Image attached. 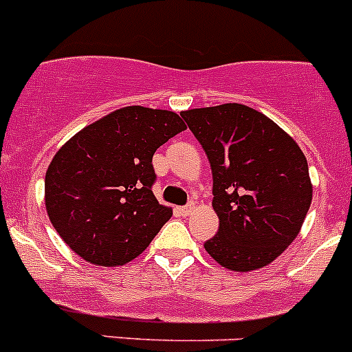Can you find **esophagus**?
I'll list each match as a JSON object with an SVG mask.
<instances>
[{"label":"esophagus","mask_w":352,"mask_h":352,"mask_svg":"<svg viewBox=\"0 0 352 352\" xmlns=\"http://www.w3.org/2000/svg\"><path fill=\"white\" fill-rule=\"evenodd\" d=\"M193 209H195V204H188V206L178 207V210H179V214H182V216H188V214L192 212Z\"/></svg>","instance_id":"obj_1"}]
</instances>
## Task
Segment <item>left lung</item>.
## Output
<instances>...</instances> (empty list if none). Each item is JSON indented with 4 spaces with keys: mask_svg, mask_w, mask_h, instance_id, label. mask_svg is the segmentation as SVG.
<instances>
[{
    "mask_svg": "<svg viewBox=\"0 0 352 352\" xmlns=\"http://www.w3.org/2000/svg\"><path fill=\"white\" fill-rule=\"evenodd\" d=\"M212 170L217 235L204 243L232 271L273 263L299 235L313 185L307 160L292 136L242 103L182 112Z\"/></svg>",
    "mask_w": 352,
    "mask_h": 352,
    "instance_id": "1",
    "label": "left lung"
}]
</instances>
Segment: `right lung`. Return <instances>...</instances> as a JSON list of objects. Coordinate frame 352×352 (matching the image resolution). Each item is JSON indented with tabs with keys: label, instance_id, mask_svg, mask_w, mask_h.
<instances>
[{
	"label": "right lung",
	"instance_id": "right-lung-1",
	"mask_svg": "<svg viewBox=\"0 0 352 352\" xmlns=\"http://www.w3.org/2000/svg\"><path fill=\"white\" fill-rule=\"evenodd\" d=\"M186 126L170 110L133 105L74 135L50 162L45 204L53 228L82 259L122 266L138 257L173 209L152 192V157Z\"/></svg>",
	"mask_w": 352,
	"mask_h": 352
}]
</instances>
